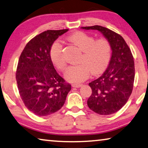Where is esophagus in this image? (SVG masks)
Here are the masks:
<instances>
[{"instance_id":"34e87169","label":"esophagus","mask_w":148,"mask_h":148,"mask_svg":"<svg viewBox=\"0 0 148 148\" xmlns=\"http://www.w3.org/2000/svg\"><path fill=\"white\" fill-rule=\"evenodd\" d=\"M82 85V84H72V86L74 88H79V87H80Z\"/></svg>"}]
</instances>
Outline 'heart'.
<instances>
[{
  "mask_svg": "<svg viewBox=\"0 0 148 148\" xmlns=\"http://www.w3.org/2000/svg\"><path fill=\"white\" fill-rule=\"evenodd\" d=\"M82 51L76 66L68 68L65 78L72 83H79L88 78L90 74H97L105 69L112 56V45L106 38L98 39L83 32H76L68 38ZM50 56L55 66L61 71L67 68V63L62 54V46L58 41L52 44Z\"/></svg>",
  "mask_w": 148,
  "mask_h": 148,
  "instance_id": "heart-1",
  "label": "heart"
}]
</instances>
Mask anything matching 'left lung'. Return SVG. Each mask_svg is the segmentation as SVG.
<instances>
[{
	"mask_svg": "<svg viewBox=\"0 0 148 148\" xmlns=\"http://www.w3.org/2000/svg\"><path fill=\"white\" fill-rule=\"evenodd\" d=\"M82 28L98 30L111 43L112 54L108 67L102 76L89 83L92 94L87 101L92 111L100 115H110L122 108L132 92L135 77L133 55L118 33L98 25Z\"/></svg>",
	"mask_w": 148,
	"mask_h": 148,
	"instance_id": "obj_1",
	"label": "left lung"
}]
</instances>
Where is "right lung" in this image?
I'll return each instance as SVG.
<instances>
[{"label": "right lung", "mask_w": 148, "mask_h": 148, "mask_svg": "<svg viewBox=\"0 0 148 148\" xmlns=\"http://www.w3.org/2000/svg\"><path fill=\"white\" fill-rule=\"evenodd\" d=\"M68 29L48 30L26 44L18 62L16 79L20 96L28 110L38 116L63 106L71 85L57 73L50 59L54 42Z\"/></svg>", "instance_id": "1"}]
</instances>
